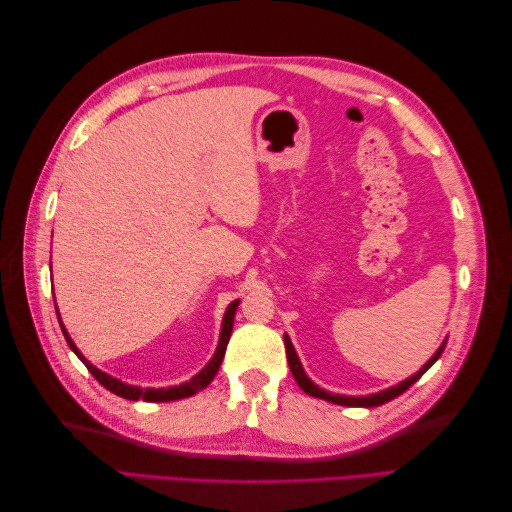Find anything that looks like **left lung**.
<instances>
[{
  "label": "left lung",
  "instance_id": "8db88e82",
  "mask_svg": "<svg viewBox=\"0 0 512 512\" xmlns=\"http://www.w3.org/2000/svg\"><path fill=\"white\" fill-rule=\"evenodd\" d=\"M284 344H286V356H288V365H290L292 376H294V380L299 382V386H301V389H303L307 395L318 397V399H327V401H331V404L352 406V408H374V406H382V404H386V401H391V399L399 397L401 393L408 391L410 386H412L418 378H421L433 363H436V361L440 359V354L444 352V346H446V342H444V344L438 348V352L433 354L431 359L421 367V371H418V374H414L412 378H408V380H404V382H399L397 386H393V389H386V391H382V393L369 395V397H346V395H331V393H327V391L318 389V386L305 376V371H303V367H301L299 356H297V352H294L292 342H290L288 337H284Z\"/></svg>",
  "mask_w": 512,
  "mask_h": 512
}]
</instances>
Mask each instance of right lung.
Wrapping results in <instances>:
<instances>
[{
    "label": "right lung",
    "instance_id": "obj_1",
    "mask_svg": "<svg viewBox=\"0 0 512 512\" xmlns=\"http://www.w3.org/2000/svg\"><path fill=\"white\" fill-rule=\"evenodd\" d=\"M237 305H239V301L230 303L228 309H226V316H224V322H222L220 344H218V350H215V354H213V359L209 361V365H207L203 371H200V374H196L190 382L179 384V386H170V389H138V386L123 384V382L111 378L108 374H104V371L96 369L89 361H85L83 356H81V352L76 350V346H74V342L70 339V335L66 333L64 324L59 322V327H61V331H64V337H66L68 346L72 348V352H74L76 356H79V359L85 363V367L89 369V374L94 376V378L104 386V389H108V391L119 395V397H123V399H132V401H136V399H143V401H175V399H183V397H190V395H194V393H198V391H203L205 386H209V382L215 378V374H218V369H220V365H222V361H224V352H226V346H228L230 333H232V320H235ZM57 318H59V316H57Z\"/></svg>",
    "mask_w": 512,
    "mask_h": 512
}]
</instances>
